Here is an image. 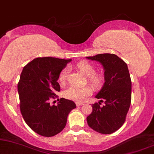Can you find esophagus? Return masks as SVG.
Returning <instances> with one entry per match:
<instances>
[{"label": "esophagus", "instance_id": "obj_1", "mask_svg": "<svg viewBox=\"0 0 154 154\" xmlns=\"http://www.w3.org/2000/svg\"><path fill=\"white\" fill-rule=\"evenodd\" d=\"M75 104H76L77 106H81L83 105V104L82 102H75Z\"/></svg>", "mask_w": 154, "mask_h": 154}]
</instances>
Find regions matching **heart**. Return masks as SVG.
I'll use <instances>...</instances> for the list:
<instances>
[{
    "mask_svg": "<svg viewBox=\"0 0 154 154\" xmlns=\"http://www.w3.org/2000/svg\"><path fill=\"white\" fill-rule=\"evenodd\" d=\"M76 69L81 73L88 77V81L93 86L100 85L101 83L100 77L97 75H94L95 69L94 66L88 62H80L76 64ZM69 73V68L66 66L61 71L59 75V82L61 84H64L66 82L67 77ZM92 90L89 87H76L71 86L64 92V96L69 100L75 101V102H83L90 95Z\"/></svg>",
    "mask_w": 154,
    "mask_h": 154,
    "instance_id": "heart-1",
    "label": "heart"
}]
</instances>
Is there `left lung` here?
<instances>
[{
    "label": "left lung",
    "mask_w": 154,
    "mask_h": 154,
    "mask_svg": "<svg viewBox=\"0 0 154 154\" xmlns=\"http://www.w3.org/2000/svg\"><path fill=\"white\" fill-rule=\"evenodd\" d=\"M86 59L103 66L104 83L95 97L105 103L103 106L97 103L92 105L87 123L94 131L111 134L123 125L131 103L132 83L128 65L114 54H99Z\"/></svg>",
    "instance_id": "8db88e82"
}]
</instances>
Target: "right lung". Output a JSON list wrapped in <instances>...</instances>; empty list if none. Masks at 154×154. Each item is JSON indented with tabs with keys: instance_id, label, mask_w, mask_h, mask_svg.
Wrapping results in <instances>:
<instances>
[{
	"instance_id": "1",
	"label": "right lung",
	"mask_w": 154,
	"mask_h": 154,
	"mask_svg": "<svg viewBox=\"0 0 154 154\" xmlns=\"http://www.w3.org/2000/svg\"><path fill=\"white\" fill-rule=\"evenodd\" d=\"M71 60L51 57H38L23 68L17 90L20 111L29 127L44 137L60 133L66 126L67 117L76 107L73 101L61 98L57 105L48 101L60 91L59 75Z\"/></svg>"
}]
</instances>
